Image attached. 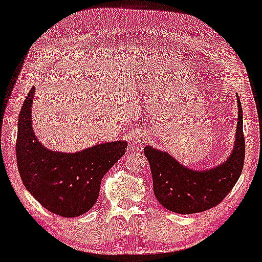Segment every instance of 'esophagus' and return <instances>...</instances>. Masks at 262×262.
<instances>
[{
  "mask_svg": "<svg viewBox=\"0 0 262 262\" xmlns=\"http://www.w3.org/2000/svg\"><path fill=\"white\" fill-rule=\"evenodd\" d=\"M146 140H147V133H146V132L140 130V132H138L137 134H135V141H137V143L143 144L144 141H146Z\"/></svg>",
  "mask_w": 262,
  "mask_h": 262,
  "instance_id": "1",
  "label": "esophagus"
}]
</instances>
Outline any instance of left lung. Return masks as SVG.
I'll return each mask as SVG.
<instances>
[{"mask_svg":"<svg viewBox=\"0 0 262 262\" xmlns=\"http://www.w3.org/2000/svg\"><path fill=\"white\" fill-rule=\"evenodd\" d=\"M238 124L231 156L221 165L205 171L183 166L165 151L145 146L150 163L154 193L159 203L172 212L189 215L203 212L219 205L241 177L245 157L243 110L237 96Z\"/></svg>","mask_w":262,"mask_h":262,"instance_id":"left-lung-1","label":"left lung"}]
</instances>
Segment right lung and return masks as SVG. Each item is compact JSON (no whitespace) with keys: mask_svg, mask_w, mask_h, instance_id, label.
<instances>
[{"mask_svg":"<svg viewBox=\"0 0 262 262\" xmlns=\"http://www.w3.org/2000/svg\"><path fill=\"white\" fill-rule=\"evenodd\" d=\"M31 88L18 119L17 165L28 191L50 212L77 217L94 206L101 179L125 154V141H111L74 154L49 150L37 140L31 125Z\"/></svg>","mask_w":262,"mask_h":262,"instance_id":"right-lung-1","label":"right lung"}]
</instances>
